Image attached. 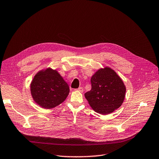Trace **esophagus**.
I'll use <instances>...</instances> for the list:
<instances>
[{"mask_svg": "<svg viewBox=\"0 0 159 159\" xmlns=\"http://www.w3.org/2000/svg\"><path fill=\"white\" fill-rule=\"evenodd\" d=\"M76 90H77V91H79V92H83L84 89H83V88L79 87L78 89H76Z\"/></svg>", "mask_w": 159, "mask_h": 159, "instance_id": "34e87169", "label": "esophagus"}]
</instances>
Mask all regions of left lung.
Listing matches in <instances>:
<instances>
[{"label":"left lung","instance_id":"obj_1","mask_svg":"<svg viewBox=\"0 0 159 159\" xmlns=\"http://www.w3.org/2000/svg\"><path fill=\"white\" fill-rule=\"evenodd\" d=\"M92 89L84 95L95 112L108 114L118 108L125 99L126 88L116 73L109 67L97 71L91 78Z\"/></svg>","mask_w":159,"mask_h":159}]
</instances>
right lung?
<instances>
[{
    "label": "right lung",
    "instance_id": "1",
    "mask_svg": "<svg viewBox=\"0 0 159 159\" xmlns=\"http://www.w3.org/2000/svg\"><path fill=\"white\" fill-rule=\"evenodd\" d=\"M30 91L38 105L50 109L65 101L70 88L56 70L48 68L35 75L30 84Z\"/></svg>",
    "mask_w": 159,
    "mask_h": 159
}]
</instances>
